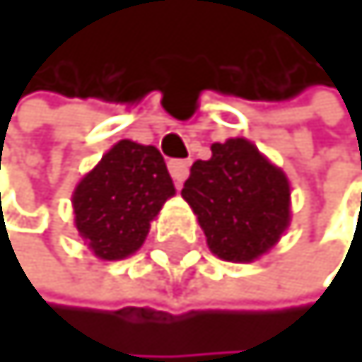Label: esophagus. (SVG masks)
I'll return each mask as SVG.
<instances>
[{"mask_svg":"<svg viewBox=\"0 0 362 362\" xmlns=\"http://www.w3.org/2000/svg\"><path fill=\"white\" fill-rule=\"evenodd\" d=\"M188 172H190V163L188 160H172L170 163V174L177 185H181L185 179H188Z\"/></svg>","mask_w":362,"mask_h":362,"instance_id":"esophagus-1","label":"esophagus"}]
</instances>
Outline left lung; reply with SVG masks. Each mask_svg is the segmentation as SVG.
<instances>
[{"label": "left lung", "instance_id": "obj_1", "mask_svg": "<svg viewBox=\"0 0 362 362\" xmlns=\"http://www.w3.org/2000/svg\"><path fill=\"white\" fill-rule=\"evenodd\" d=\"M209 160H197L183 199L199 220L217 258L249 263L269 252L290 224V183L245 138L215 142Z\"/></svg>", "mask_w": 362, "mask_h": 362}]
</instances>
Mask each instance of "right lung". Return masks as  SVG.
Segmentation results:
<instances>
[{"label": "right lung", "mask_w": 362, "mask_h": 362, "mask_svg": "<svg viewBox=\"0 0 362 362\" xmlns=\"http://www.w3.org/2000/svg\"><path fill=\"white\" fill-rule=\"evenodd\" d=\"M174 183L160 151L119 140L72 194L78 235L102 260H122L142 247Z\"/></svg>", "instance_id": "1"}]
</instances>
